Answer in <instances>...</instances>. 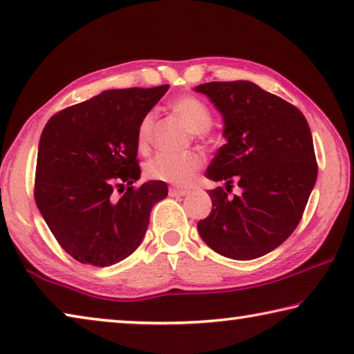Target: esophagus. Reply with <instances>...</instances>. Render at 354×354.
Here are the masks:
<instances>
[{
	"label": "esophagus",
	"instance_id": "obj_1",
	"mask_svg": "<svg viewBox=\"0 0 354 354\" xmlns=\"http://www.w3.org/2000/svg\"><path fill=\"white\" fill-rule=\"evenodd\" d=\"M189 190L187 189H179V187H170V195L171 196H184L187 195Z\"/></svg>",
	"mask_w": 354,
	"mask_h": 354
}]
</instances>
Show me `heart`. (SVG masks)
Returning a JSON list of instances; mask_svg holds the SVG:
<instances>
[{
  "mask_svg": "<svg viewBox=\"0 0 354 354\" xmlns=\"http://www.w3.org/2000/svg\"><path fill=\"white\" fill-rule=\"evenodd\" d=\"M171 109L183 120L192 134L203 137L212 127L214 117L212 111L205 101L194 95H184L171 103ZM154 112H148L143 115L137 131V140L140 148H145L151 142L154 128ZM203 165V156L198 153H185L179 156L159 153L145 164V173L148 178L156 181L171 183L178 185H185L194 181V178Z\"/></svg>",
  "mask_w": 354,
  "mask_h": 354,
  "instance_id": "obj_1",
  "label": "heart"
}]
</instances>
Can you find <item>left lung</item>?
I'll return each instance as SVG.
<instances>
[{
    "mask_svg": "<svg viewBox=\"0 0 354 354\" xmlns=\"http://www.w3.org/2000/svg\"><path fill=\"white\" fill-rule=\"evenodd\" d=\"M223 115L226 143L206 176L212 211L198 221L203 241L225 257L250 261L279 247L303 217L317 181L314 142L295 106L250 81L195 87ZM236 182L243 194L227 197Z\"/></svg>",
    "mask_w": 354,
    "mask_h": 354,
    "instance_id": "left-lung-1",
    "label": "left lung"
}]
</instances>
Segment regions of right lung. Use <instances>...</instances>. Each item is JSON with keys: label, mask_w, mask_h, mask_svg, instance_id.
<instances>
[{"label": "right lung", "mask_w": 354, "mask_h": 354, "mask_svg": "<svg viewBox=\"0 0 354 354\" xmlns=\"http://www.w3.org/2000/svg\"><path fill=\"white\" fill-rule=\"evenodd\" d=\"M167 91V84L106 91L65 107L41 131L35 205L59 245L81 263L109 267L133 254L153 206L169 194L164 181L134 185L140 120Z\"/></svg>", "instance_id": "right-lung-1"}]
</instances>
